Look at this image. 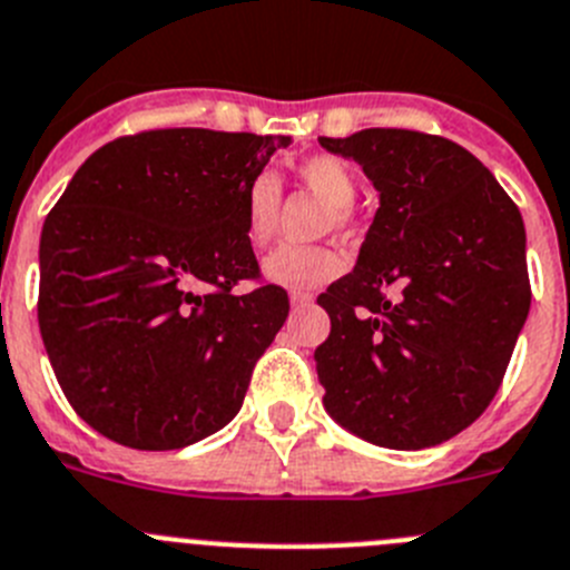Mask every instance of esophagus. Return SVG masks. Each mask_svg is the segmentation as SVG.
Instances as JSON below:
<instances>
[{"label": "esophagus", "instance_id": "1", "mask_svg": "<svg viewBox=\"0 0 570 570\" xmlns=\"http://www.w3.org/2000/svg\"><path fill=\"white\" fill-rule=\"evenodd\" d=\"M291 305H294L296 311H299V307L313 305V296L311 294H302V291H294V294H291Z\"/></svg>", "mask_w": 570, "mask_h": 570}]
</instances>
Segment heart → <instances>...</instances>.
<instances>
[{
    "instance_id": "b5f03b06",
    "label": "heart",
    "mask_w": 570,
    "mask_h": 570,
    "mask_svg": "<svg viewBox=\"0 0 570 570\" xmlns=\"http://www.w3.org/2000/svg\"><path fill=\"white\" fill-rule=\"evenodd\" d=\"M307 189L331 203L327 226L344 228L350 223V206L356 200V171L336 155H313L296 169ZM282 206V186L274 171H259L248 180L243 195L245 237L254 245H265L276 232ZM344 271L342 254L322 245H279L263 263V276L285 291H311L336 279Z\"/></svg>"
}]
</instances>
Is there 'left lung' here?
<instances>
[{
  "instance_id": "1",
  "label": "left lung",
  "mask_w": 570,
  "mask_h": 570,
  "mask_svg": "<svg viewBox=\"0 0 570 570\" xmlns=\"http://www.w3.org/2000/svg\"><path fill=\"white\" fill-rule=\"evenodd\" d=\"M320 144L379 191L356 268L316 299L331 316L313 353L325 410L375 446H435L492 404L529 316L520 208L438 135L362 129Z\"/></svg>"
}]
</instances>
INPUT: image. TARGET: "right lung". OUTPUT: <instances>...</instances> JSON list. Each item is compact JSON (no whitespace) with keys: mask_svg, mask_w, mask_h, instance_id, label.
I'll use <instances>...</instances> for the list:
<instances>
[{"mask_svg":"<svg viewBox=\"0 0 570 570\" xmlns=\"http://www.w3.org/2000/svg\"><path fill=\"white\" fill-rule=\"evenodd\" d=\"M291 138L153 129L101 146L39 243V327L72 410L132 449H183L232 421L288 320L259 285L243 195Z\"/></svg>","mask_w":570,"mask_h":570,"instance_id":"right-lung-1","label":"right lung"}]
</instances>
